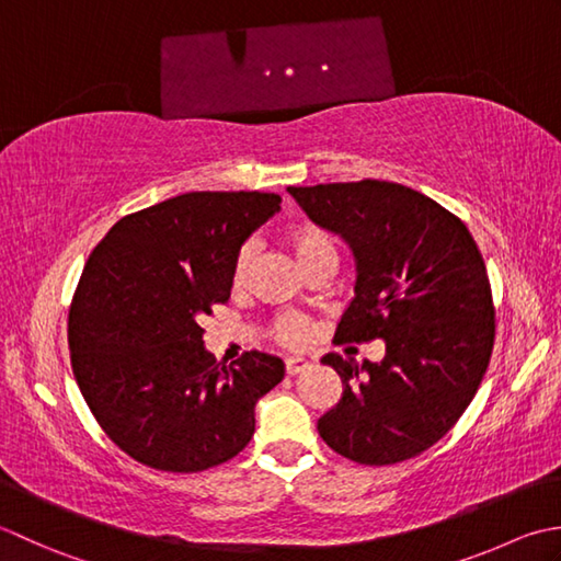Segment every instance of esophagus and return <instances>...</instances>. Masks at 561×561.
<instances>
[{
    "mask_svg": "<svg viewBox=\"0 0 561 561\" xmlns=\"http://www.w3.org/2000/svg\"><path fill=\"white\" fill-rule=\"evenodd\" d=\"M307 368H312V360H307V358H288V360H285V373H288V375H300Z\"/></svg>",
    "mask_w": 561,
    "mask_h": 561,
    "instance_id": "obj_1",
    "label": "esophagus"
}]
</instances>
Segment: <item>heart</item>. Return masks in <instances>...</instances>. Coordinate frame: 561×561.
<instances>
[{"label":"heart","instance_id":"obj_1","mask_svg":"<svg viewBox=\"0 0 561 561\" xmlns=\"http://www.w3.org/2000/svg\"><path fill=\"white\" fill-rule=\"evenodd\" d=\"M285 244L293 251V256L297 264L305 268H310L319 261H336V247L334 239L322 227H317L312 222H302L290 227L285 232ZM251 261H254V244L247 242L237 249V254L232 259V268H230V280L234 288H242L249 276ZM273 336H276L280 344L285 346H300L310 336V322L300 314H280L276 322H273Z\"/></svg>","mask_w":561,"mask_h":561}]
</instances>
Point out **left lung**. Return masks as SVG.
I'll return each instance as SVG.
<instances>
[{"label": "left lung", "instance_id": "8db88e82", "mask_svg": "<svg viewBox=\"0 0 561 561\" xmlns=\"http://www.w3.org/2000/svg\"><path fill=\"white\" fill-rule=\"evenodd\" d=\"M307 217L346 239L356 295L336 339H382L380 363L327 353L339 404L317 421L331 450L394 465L428 450L470 407L494 348L484 259L460 217L392 181L288 186Z\"/></svg>", "mask_w": 561, "mask_h": 561}]
</instances>
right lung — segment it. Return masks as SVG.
<instances>
[{
  "label": "right lung",
  "mask_w": 561,
  "mask_h": 561,
  "mask_svg": "<svg viewBox=\"0 0 561 561\" xmlns=\"http://www.w3.org/2000/svg\"><path fill=\"white\" fill-rule=\"evenodd\" d=\"M278 210L276 193L193 191L121 217L91 251L67 322L72 370L133 460L203 472L254 436V407L285 365L261 351L217 365L201 319L230 300L237 249Z\"/></svg>",
  "instance_id": "obj_1"
}]
</instances>
